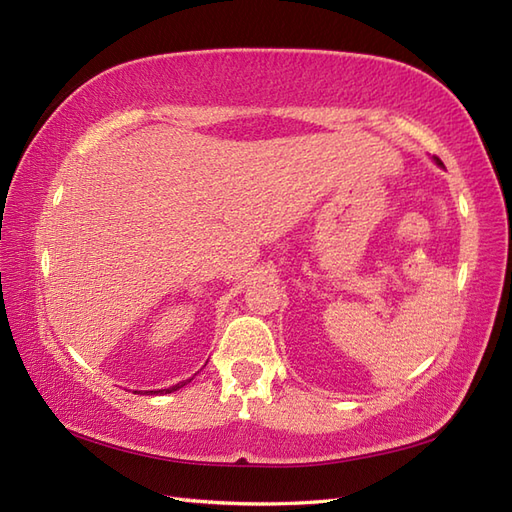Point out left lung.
I'll list each match as a JSON object with an SVG mask.
<instances>
[{"label":"left lung","instance_id":"left-lung-1","mask_svg":"<svg viewBox=\"0 0 512 512\" xmlns=\"http://www.w3.org/2000/svg\"><path fill=\"white\" fill-rule=\"evenodd\" d=\"M435 162H437V164H443V162H441V160H439V157H435Z\"/></svg>","mask_w":512,"mask_h":512}]
</instances>
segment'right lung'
Instances as JSON below:
<instances>
[{
  "label": "right lung",
  "mask_w": 512,
  "mask_h": 512,
  "mask_svg": "<svg viewBox=\"0 0 512 512\" xmlns=\"http://www.w3.org/2000/svg\"><path fill=\"white\" fill-rule=\"evenodd\" d=\"M190 381H183V383H177V385H173V387H168V389H160V391H147L149 393V396H151V393H170V391H177V389H181L183 385H188Z\"/></svg>",
  "instance_id": "add662e5"
}]
</instances>
